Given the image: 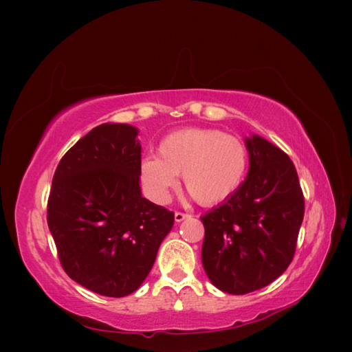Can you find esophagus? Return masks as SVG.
I'll list each match as a JSON object with an SVG mask.
<instances>
[{
  "label": "esophagus",
  "instance_id": "obj_1",
  "mask_svg": "<svg viewBox=\"0 0 352 352\" xmlns=\"http://www.w3.org/2000/svg\"><path fill=\"white\" fill-rule=\"evenodd\" d=\"M174 218H175V222H182V221H184V219L190 218V214H188V213H182V212H175Z\"/></svg>",
  "mask_w": 352,
  "mask_h": 352
}]
</instances>
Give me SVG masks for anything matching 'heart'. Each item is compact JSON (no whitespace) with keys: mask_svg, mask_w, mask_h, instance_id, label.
I'll return each mask as SVG.
<instances>
[{"mask_svg":"<svg viewBox=\"0 0 352 352\" xmlns=\"http://www.w3.org/2000/svg\"><path fill=\"white\" fill-rule=\"evenodd\" d=\"M159 155H145L139 164L140 183L157 204L168 203L183 175L184 188L203 206L226 203L241 190L250 172L245 142L218 129H183L164 136Z\"/></svg>","mask_w":352,"mask_h":352,"instance_id":"1","label":"heart"}]
</instances>
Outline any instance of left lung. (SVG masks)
I'll return each instance as SVG.
<instances>
[{
    "label": "left lung",
    "instance_id": "1",
    "mask_svg": "<svg viewBox=\"0 0 352 352\" xmlns=\"http://www.w3.org/2000/svg\"><path fill=\"white\" fill-rule=\"evenodd\" d=\"M246 145L251 164L241 190L201 216L204 271L233 295L265 287L286 271L304 219L302 189L289 155L256 134Z\"/></svg>",
    "mask_w": 352,
    "mask_h": 352
}]
</instances>
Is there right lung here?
Masks as SVG:
<instances>
[{"mask_svg":"<svg viewBox=\"0 0 352 352\" xmlns=\"http://www.w3.org/2000/svg\"><path fill=\"white\" fill-rule=\"evenodd\" d=\"M138 129L95 126L52 177L47 221L74 281L104 296L133 294L148 276L174 213L142 197Z\"/></svg>","mask_w":352,"mask_h":352,"instance_id":"add662e5","label":"right lung"}]
</instances>
